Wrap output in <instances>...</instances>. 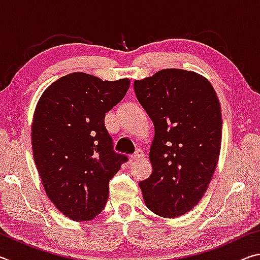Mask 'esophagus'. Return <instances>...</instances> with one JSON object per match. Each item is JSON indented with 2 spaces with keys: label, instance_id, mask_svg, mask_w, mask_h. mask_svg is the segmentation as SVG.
Instances as JSON below:
<instances>
[{
  "label": "esophagus",
  "instance_id": "34e87169",
  "mask_svg": "<svg viewBox=\"0 0 260 260\" xmlns=\"http://www.w3.org/2000/svg\"><path fill=\"white\" fill-rule=\"evenodd\" d=\"M144 157V152L142 150H136L134 155L131 156V160L134 161V160H139V159H142V158Z\"/></svg>",
  "mask_w": 260,
  "mask_h": 260
}]
</instances>
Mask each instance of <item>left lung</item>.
<instances>
[{"mask_svg":"<svg viewBox=\"0 0 260 260\" xmlns=\"http://www.w3.org/2000/svg\"><path fill=\"white\" fill-rule=\"evenodd\" d=\"M134 90L155 126L149 152L152 173L139 183L144 203L160 217H179L199 204L217 167L219 99L205 77L180 69L135 80Z\"/></svg>","mask_w":260,"mask_h":260,"instance_id":"obj_1","label":"left lung"}]
</instances>
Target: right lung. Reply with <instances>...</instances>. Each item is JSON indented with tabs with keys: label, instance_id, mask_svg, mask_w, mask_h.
Here are the masks:
<instances>
[{
	"label": "right lung",
	"instance_id": "add662e5",
	"mask_svg": "<svg viewBox=\"0 0 260 260\" xmlns=\"http://www.w3.org/2000/svg\"><path fill=\"white\" fill-rule=\"evenodd\" d=\"M129 85L127 78L103 81L83 72L70 73L52 82L35 108L34 162L48 199L74 221L102 212L109 181L128 159L113 151L104 118Z\"/></svg>",
	"mask_w": 260,
	"mask_h": 260
}]
</instances>
